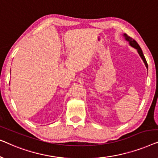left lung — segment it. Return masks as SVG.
<instances>
[{
  "label": "left lung",
  "instance_id": "obj_1",
  "mask_svg": "<svg viewBox=\"0 0 158 158\" xmlns=\"http://www.w3.org/2000/svg\"><path fill=\"white\" fill-rule=\"evenodd\" d=\"M123 36H124L125 40H126L127 42H129V45H130L131 47H132L133 48H135V49H137L138 54H139V55L140 57L142 58V60H143L144 63V64H145L147 69H148V63H147L146 59H145V57H144V56L143 55V52H142V49L140 48L139 45L137 44V42H136L135 40H134L131 37H129V36L127 35V34H123Z\"/></svg>",
  "mask_w": 158,
  "mask_h": 158
}]
</instances>
